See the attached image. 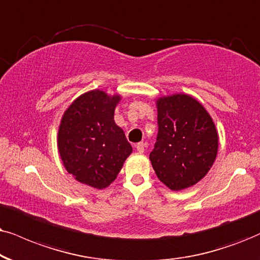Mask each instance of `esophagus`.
Returning <instances> with one entry per match:
<instances>
[{
    "mask_svg": "<svg viewBox=\"0 0 260 260\" xmlns=\"http://www.w3.org/2000/svg\"><path fill=\"white\" fill-rule=\"evenodd\" d=\"M136 149H137L138 152L143 153L144 151H145V144H144V143H138L137 145H136Z\"/></svg>",
    "mask_w": 260,
    "mask_h": 260,
    "instance_id": "esophagus-1",
    "label": "esophagus"
}]
</instances>
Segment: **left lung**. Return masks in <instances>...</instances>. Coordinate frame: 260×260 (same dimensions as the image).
I'll use <instances>...</instances> for the list:
<instances>
[{
    "mask_svg": "<svg viewBox=\"0 0 260 260\" xmlns=\"http://www.w3.org/2000/svg\"><path fill=\"white\" fill-rule=\"evenodd\" d=\"M158 134L150 160L160 182L172 190L205 177L218 151V132L198 100L174 93L156 100Z\"/></svg>",
    "mask_w": 260,
    "mask_h": 260,
    "instance_id": "obj_1",
    "label": "left lung"
}]
</instances>
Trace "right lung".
<instances>
[{"mask_svg": "<svg viewBox=\"0 0 260 260\" xmlns=\"http://www.w3.org/2000/svg\"><path fill=\"white\" fill-rule=\"evenodd\" d=\"M121 100L120 94L96 88L75 98L62 115L58 153L66 170L84 185L107 188L132 153L122 128L114 121Z\"/></svg>", "mask_w": 260, "mask_h": 260, "instance_id": "add662e5", "label": "right lung"}]
</instances>
